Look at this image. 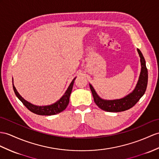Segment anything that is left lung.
Returning a JSON list of instances; mask_svg holds the SVG:
<instances>
[{"instance_id":"1","label":"left lung","mask_w":159,"mask_h":159,"mask_svg":"<svg viewBox=\"0 0 159 159\" xmlns=\"http://www.w3.org/2000/svg\"><path fill=\"white\" fill-rule=\"evenodd\" d=\"M137 50L140 57L142 68L136 86L130 94L120 99L104 100L98 96L94 88L90 84L94 100L100 109L107 112H121L128 110L133 107L144 94L148 84V70L146 66L145 59L141 51L138 48Z\"/></svg>"}]
</instances>
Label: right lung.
Returning <instances> with one entry per match:
<instances>
[{"label":"right lung","instance_id":"right-lung-1","mask_svg":"<svg viewBox=\"0 0 159 159\" xmlns=\"http://www.w3.org/2000/svg\"><path fill=\"white\" fill-rule=\"evenodd\" d=\"M75 78L76 77H75V78L73 80L69 86L67 90L65 92L63 96H62V97L56 102L48 106L34 105V104L27 101V100H25L24 98H22V96L19 94V92L17 91L16 88H15L14 86L13 80V90L15 92V94L17 96V97L21 100L22 103L27 107V109H29L31 112H32V113L39 115H56L61 113V112L63 111L67 108L69 102V97H70L73 86V84H74V81Z\"/></svg>","mask_w":159,"mask_h":159}]
</instances>
